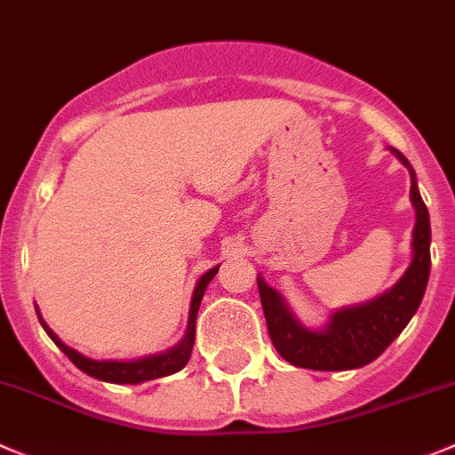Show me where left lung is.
Wrapping results in <instances>:
<instances>
[{
  "instance_id": "8db88e82",
  "label": "left lung",
  "mask_w": 455,
  "mask_h": 455,
  "mask_svg": "<svg viewBox=\"0 0 455 455\" xmlns=\"http://www.w3.org/2000/svg\"><path fill=\"white\" fill-rule=\"evenodd\" d=\"M391 151L409 170L411 203L415 207L413 261L391 290L373 301L337 310L322 331H310L292 315L283 297L270 288L261 275L257 276L270 339L276 353L292 366L313 371H350L371 364L404 331L425 297L431 272L429 212L419 196L411 163L397 149Z\"/></svg>"
}]
</instances>
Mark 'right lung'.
<instances>
[{
    "label": "right lung",
    "mask_w": 455,
    "mask_h": 455,
    "mask_svg": "<svg viewBox=\"0 0 455 455\" xmlns=\"http://www.w3.org/2000/svg\"><path fill=\"white\" fill-rule=\"evenodd\" d=\"M219 272V266L207 270L205 275L198 279L196 288H194V297H192V306H189V322H188V332L185 337L180 339L179 346L174 348L165 350V353H158V355H149V357H142V360L136 362H111V360H91V357H84L82 353H77L76 348L64 344L49 326L46 322L42 319L40 310H37V317H40L42 328L46 331V335L60 346L64 355H67L68 360L82 371V373L91 375L95 379H102V382H114V384H140L147 382V379H158V378H165V375L176 373V371L183 369L185 364L189 362V355H192L194 348V337H196V315H198V306H201L203 295H205V288L214 275Z\"/></svg>",
    "instance_id": "add662e5"
}]
</instances>
